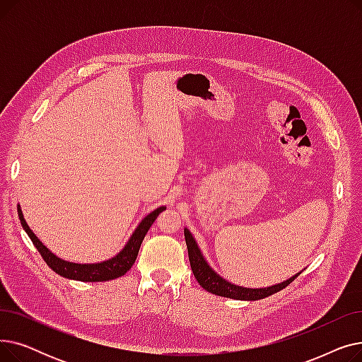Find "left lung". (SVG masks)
<instances>
[{"label": "left lung", "mask_w": 362, "mask_h": 362, "mask_svg": "<svg viewBox=\"0 0 362 362\" xmlns=\"http://www.w3.org/2000/svg\"><path fill=\"white\" fill-rule=\"evenodd\" d=\"M185 240H186V246H187L189 262H191V269H192L195 279L198 280V283L205 291H208L210 293H214V295H218V296L232 298V299H238V300L264 299V298H267L273 293H277L279 291L286 288L288 284H291L303 272V270H300L299 273L293 274L288 280H283V281L276 283V284H273V286H267V288L238 286V284H233L232 281L226 280L218 273H216V270L211 267L210 264H208V261L202 255L195 238L192 236L191 232H189V229H186V227H185Z\"/></svg>", "instance_id": "1"}]
</instances>
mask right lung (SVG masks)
Instances as JSON below:
<instances>
[{
  "label": "right lung",
  "mask_w": 362,
  "mask_h": 362,
  "mask_svg": "<svg viewBox=\"0 0 362 362\" xmlns=\"http://www.w3.org/2000/svg\"><path fill=\"white\" fill-rule=\"evenodd\" d=\"M165 210V206H158L156 208L154 211H151L149 214H146L141 223L136 226V229L133 230V233L130 235L129 240L126 242V245L120 250V252H117L114 257L101 261V262H89V264H79V262H71V261H66L57 257L55 254H52L47 246L37 239V236L32 232V229L29 227V224L25 220V216L22 213L21 205H17V213H18V218H21L22 227L25 229V232L28 233V236L30 238V240L33 242L35 248L40 251V254L42 255L44 261L47 262L48 267L51 270H54L57 274H60L66 279H71V280H79V281H107V280H112L124 276L133 264L136 261L141 243L146 235V232L149 230V227L152 226V223L156 221V218L158 217V214L161 211Z\"/></svg>",
  "instance_id": "right-lung-1"
}]
</instances>
